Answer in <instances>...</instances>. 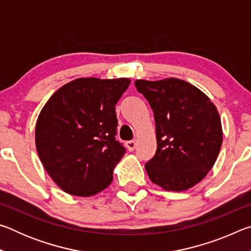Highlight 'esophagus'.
<instances>
[{"label": "esophagus", "mask_w": 251, "mask_h": 251, "mask_svg": "<svg viewBox=\"0 0 251 251\" xmlns=\"http://www.w3.org/2000/svg\"><path fill=\"white\" fill-rule=\"evenodd\" d=\"M126 147H127V150H128L129 151H133L135 150V147H136V142L135 141L127 142L126 143Z\"/></svg>", "instance_id": "obj_1"}]
</instances>
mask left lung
Segmentation results:
<instances>
[{
	"mask_svg": "<svg viewBox=\"0 0 251 251\" xmlns=\"http://www.w3.org/2000/svg\"><path fill=\"white\" fill-rule=\"evenodd\" d=\"M136 88L154 110L157 151L146 163L148 177L167 192L201 182L217 160L223 127L215 104L186 80L137 79Z\"/></svg>",
	"mask_w": 251,
	"mask_h": 251,
	"instance_id": "8db88e82",
	"label": "left lung"
}]
</instances>
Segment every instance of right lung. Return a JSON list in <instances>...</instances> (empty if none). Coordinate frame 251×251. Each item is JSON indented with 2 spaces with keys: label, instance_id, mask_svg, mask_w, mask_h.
Masks as SVG:
<instances>
[{
  "label": "right lung",
  "instance_id": "right-lung-1",
  "mask_svg": "<svg viewBox=\"0 0 251 251\" xmlns=\"http://www.w3.org/2000/svg\"><path fill=\"white\" fill-rule=\"evenodd\" d=\"M129 78H76L63 85L43 106L35 145L45 171L59 188L79 197L100 193L125 155L115 139V105Z\"/></svg>",
  "mask_w": 251,
  "mask_h": 251
}]
</instances>
